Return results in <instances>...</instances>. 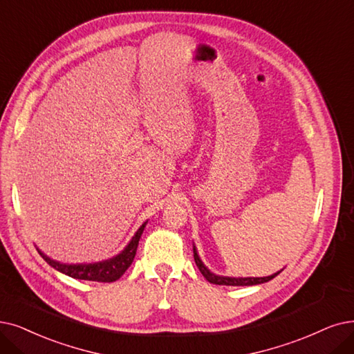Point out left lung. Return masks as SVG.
<instances>
[{
    "label": "left lung",
    "instance_id": "left-lung-1",
    "mask_svg": "<svg viewBox=\"0 0 354 354\" xmlns=\"http://www.w3.org/2000/svg\"><path fill=\"white\" fill-rule=\"evenodd\" d=\"M193 256H194V261L196 266L199 267L201 273L205 276V279L210 283L214 285H225V286H252V285H260V283H266V281L272 280L273 277H276L280 272L272 274V276H267V277H223V276H216L212 273L209 268L202 263V260L197 256V251L196 247H193Z\"/></svg>",
    "mask_w": 354,
    "mask_h": 354
}]
</instances>
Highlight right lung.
Listing matches in <instances>:
<instances>
[{
  "label": "right lung",
  "mask_w": 354,
  "mask_h": 354,
  "mask_svg": "<svg viewBox=\"0 0 354 354\" xmlns=\"http://www.w3.org/2000/svg\"><path fill=\"white\" fill-rule=\"evenodd\" d=\"M145 225H147V222L142 223V226H140V228L136 231V234L133 235V238L131 239V243L126 245V248L120 254H118L116 257L100 261V263L64 264V263L49 259L46 254H44L40 250H37V251L41 256V259H44L49 266H52L53 268H56V270L69 276V277L110 283V281H115V280L120 279L123 276V273L128 270L129 266L132 264V261L135 259V254H136L138 244H139V238L144 232Z\"/></svg>",
  "instance_id": "add662e5"
}]
</instances>
